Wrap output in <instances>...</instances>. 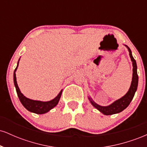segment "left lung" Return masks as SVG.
I'll list each match as a JSON object with an SVG mask.
<instances>
[{
    "instance_id": "left-lung-1",
    "label": "left lung",
    "mask_w": 147,
    "mask_h": 147,
    "mask_svg": "<svg viewBox=\"0 0 147 147\" xmlns=\"http://www.w3.org/2000/svg\"><path fill=\"white\" fill-rule=\"evenodd\" d=\"M125 46H126V48H128V50L129 52L130 57H131V61H132L133 63L132 82H131V86H130V88L129 91L127 92V93L124 96H123L122 97H121L120 99H117V100H116L113 104H111L107 106H102L100 105H98V104H96L91 99V97H88L89 100H90L92 105L95 108H96L97 110L100 111L101 113H102L103 114L106 115H110L122 112L126 108H127V106L129 105L130 103L132 101L133 97L135 95V93H136V91L137 90L138 88V75L137 73V64H136V60L134 59V58L132 56L131 49L127 45H125Z\"/></svg>"
}]
</instances>
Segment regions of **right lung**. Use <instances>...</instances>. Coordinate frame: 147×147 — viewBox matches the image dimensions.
<instances>
[{"mask_svg":"<svg viewBox=\"0 0 147 147\" xmlns=\"http://www.w3.org/2000/svg\"><path fill=\"white\" fill-rule=\"evenodd\" d=\"M19 60H18V61L17 66H16V68L14 70V83L20 102H21V104H23V106H24L27 110L30 111V112L32 113H34L36 114H43L45 113H48L49 111H50L52 109H53L55 106H56L57 105V104H58L59 101L60 99L61 96L62 90H63L60 91L59 95H57L55 99H52V100L50 101H48V102H41V101L32 100V99L27 98L26 97H25V96L21 93V92L20 91L19 88L18 86L17 82H16V73H15V72H16V69L18 68Z\"/></svg>","mask_w":147,"mask_h":147,"instance_id":"1","label":"right lung"}]
</instances>
